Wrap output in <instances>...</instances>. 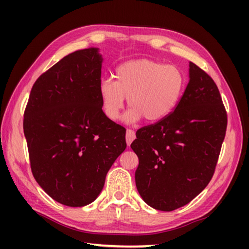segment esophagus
Wrapping results in <instances>:
<instances>
[{
    "label": "esophagus",
    "instance_id": "esophagus-1",
    "mask_svg": "<svg viewBox=\"0 0 249 249\" xmlns=\"http://www.w3.org/2000/svg\"><path fill=\"white\" fill-rule=\"evenodd\" d=\"M136 138V134L133 129H127L126 130V142H127V145L129 146L132 144V142Z\"/></svg>",
    "mask_w": 249,
    "mask_h": 249
}]
</instances>
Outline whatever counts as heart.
<instances>
[{
    "instance_id": "1",
    "label": "heart",
    "mask_w": 249,
    "mask_h": 249,
    "mask_svg": "<svg viewBox=\"0 0 249 249\" xmlns=\"http://www.w3.org/2000/svg\"><path fill=\"white\" fill-rule=\"evenodd\" d=\"M184 75L178 67L150 59H136L115 69V80H101L99 91L105 116L120 119L125 98L130 108L125 114L127 123L142 117L149 123L165 119L176 108L182 95Z\"/></svg>"
}]
</instances>
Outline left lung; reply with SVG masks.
<instances>
[{
  "label": "left lung",
  "instance_id": "1",
  "mask_svg": "<svg viewBox=\"0 0 249 249\" xmlns=\"http://www.w3.org/2000/svg\"><path fill=\"white\" fill-rule=\"evenodd\" d=\"M226 125L216 84L189 62V83L175 111L138 129L130 145L140 159L135 182L142 199L168 212L195 199L212 179Z\"/></svg>",
  "mask_w": 249,
  "mask_h": 249
}]
</instances>
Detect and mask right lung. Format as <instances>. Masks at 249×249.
I'll return each mask as SVG.
<instances>
[{"label":"right lung","instance_id":"obj_1","mask_svg":"<svg viewBox=\"0 0 249 249\" xmlns=\"http://www.w3.org/2000/svg\"><path fill=\"white\" fill-rule=\"evenodd\" d=\"M102 62L94 47L67 54L36 80L25 109L34 178L67 206L92 203L126 148V129L102 111Z\"/></svg>","mask_w":249,"mask_h":249}]
</instances>
